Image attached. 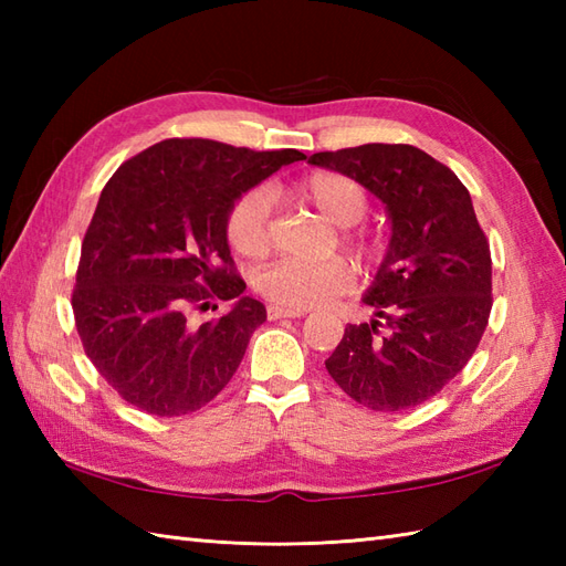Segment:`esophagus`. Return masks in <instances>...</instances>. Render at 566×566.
<instances>
[{"instance_id":"obj_1","label":"esophagus","mask_w":566,"mask_h":566,"mask_svg":"<svg viewBox=\"0 0 566 566\" xmlns=\"http://www.w3.org/2000/svg\"><path fill=\"white\" fill-rule=\"evenodd\" d=\"M306 311L302 308H284V306H268V318L276 321V318H302Z\"/></svg>"}]
</instances>
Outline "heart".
I'll return each mask as SVG.
<instances>
[{
	"mask_svg": "<svg viewBox=\"0 0 566 566\" xmlns=\"http://www.w3.org/2000/svg\"><path fill=\"white\" fill-rule=\"evenodd\" d=\"M286 197L298 203L314 207L321 216L335 226H343L340 243L350 250L357 260L371 262L379 258V243L367 228L359 223L369 211V191L355 177L335 170H316L292 187H286ZM226 240L238 255L248 260H260L272 248V221L270 201L262 189H248L233 199L223 221ZM355 274L345 260L328 262H296L276 260L260 270L255 276V290L262 298L284 308H314L331 302V298L350 292Z\"/></svg>",
	"mask_w": 566,
	"mask_h": 566,
	"instance_id": "b5f03b06",
	"label": "heart"
}]
</instances>
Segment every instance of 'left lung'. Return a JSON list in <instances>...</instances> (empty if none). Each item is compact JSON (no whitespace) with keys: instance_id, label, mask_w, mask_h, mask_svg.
<instances>
[{"instance_id":"1","label":"left lung","mask_w":566,"mask_h":566,"mask_svg":"<svg viewBox=\"0 0 566 566\" xmlns=\"http://www.w3.org/2000/svg\"><path fill=\"white\" fill-rule=\"evenodd\" d=\"M387 203L394 235L365 304L377 318L347 326L326 359L335 384L371 411L432 399L476 353L491 304V250L467 187L406 143L314 153Z\"/></svg>"}]
</instances>
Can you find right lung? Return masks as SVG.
Instances as JSON below:
<instances>
[{
    "instance_id": "right-lung-1",
    "label": "right lung",
    "mask_w": 566,
    "mask_h": 566,
    "mask_svg": "<svg viewBox=\"0 0 566 566\" xmlns=\"http://www.w3.org/2000/svg\"><path fill=\"white\" fill-rule=\"evenodd\" d=\"M294 160L306 155L167 138L126 160L102 189L72 314L92 365L138 411L195 413L235 375L268 311L240 296L245 282L228 250L226 211ZM231 297L237 306L219 319L190 321L191 310Z\"/></svg>"
}]
</instances>
